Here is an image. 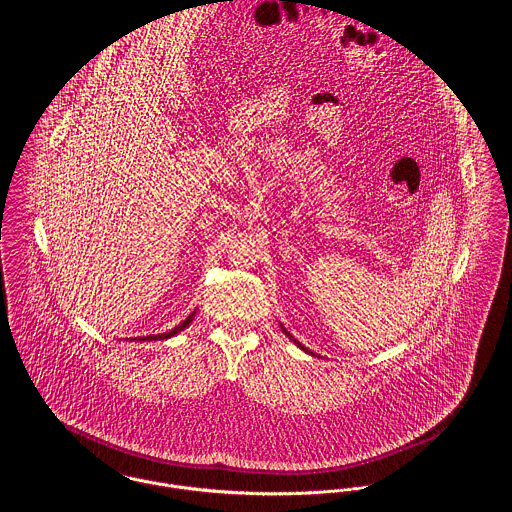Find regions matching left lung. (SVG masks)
<instances>
[{
	"mask_svg": "<svg viewBox=\"0 0 512 512\" xmlns=\"http://www.w3.org/2000/svg\"><path fill=\"white\" fill-rule=\"evenodd\" d=\"M280 327H282V323H280ZM282 333H284V335H286V337H288V339H290V341H294V345H296V347H300V349H302V351H304V353L312 354V356H314L315 353H312V351H310V349H306V347H304V345H302V343H300V341H298V339H294V337H292V335H290V333H288V331H286V329H284V327H282Z\"/></svg>",
	"mask_w": 512,
	"mask_h": 512,
	"instance_id": "left-lung-1",
	"label": "left lung"
}]
</instances>
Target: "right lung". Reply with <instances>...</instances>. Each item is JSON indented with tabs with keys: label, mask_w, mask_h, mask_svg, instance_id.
Instances as JSON below:
<instances>
[{
	"label": "right lung",
	"mask_w": 512,
	"mask_h": 512,
	"mask_svg": "<svg viewBox=\"0 0 512 512\" xmlns=\"http://www.w3.org/2000/svg\"><path fill=\"white\" fill-rule=\"evenodd\" d=\"M197 312H193V314L189 315L185 321H181L175 329H171L169 333H159V335H148V337H138V339H132V341H163V339H171V337H175L177 333H181V331H185L189 325H191V321H193V317H195Z\"/></svg>",
	"instance_id": "1"
}]
</instances>
